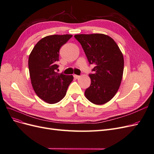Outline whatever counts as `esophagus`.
<instances>
[{"mask_svg":"<svg viewBox=\"0 0 154 154\" xmlns=\"http://www.w3.org/2000/svg\"><path fill=\"white\" fill-rule=\"evenodd\" d=\"M80 76H78V75H76V74H74V78H76V79H78V78H80Z\"/></svg>","mask_w":154,"mask_h":154,"instance_id":"obj_1","label":"esophagus"}]
</instances>
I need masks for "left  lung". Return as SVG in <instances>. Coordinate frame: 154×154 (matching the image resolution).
Listing matches in <instances>:
<instances>
[{
  "instance_id": "1",
  "label": "left lung",
  "mask_w": 154,
  "mask_h": 154,
  "mask_svg": "<svg viewBox=\"0 0 154 154\" xmlns=\"http://www.w3.org/2000/svg\"><path fill=\"white\" fill-rule=\"evenodd\" d=\"M89 64L94 67L89 74L91 83L85 91L88 101L96 105L109 101L118 92L122 82L123 56L111 37L103 34L76 35Z\"/></svg>"
}]
</instances>
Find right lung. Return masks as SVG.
Masks as SVG:
<instances>
[{"mask_svg":"<svg viewBox=\"0 0 154 154\" xmlns=\"http://www.w3.org/2000/svg\"><path fill=\"white\" fill-rule=\"evenodd\" d=\"M71 35H49L38 41L29 57L28 67L32 88L40 98L49 104L66 96L72 75L58 74L59 51Z\"/></svg>","mask_w":154,"mask_h":154,"instance_id":"right-lung-1","label":"right lung"}]
</instances>
